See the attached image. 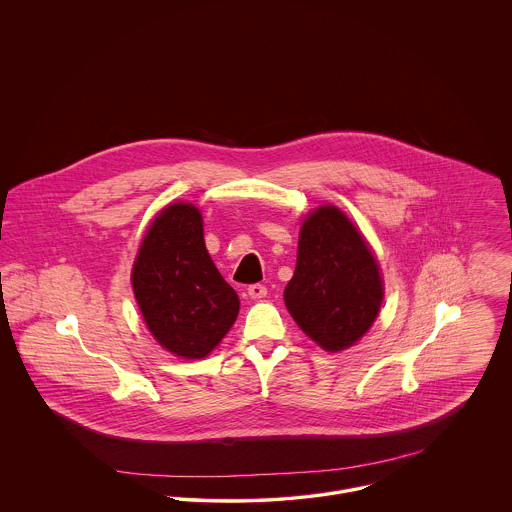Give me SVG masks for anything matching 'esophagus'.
<instances>
[{"mask_svg": "<svg viewBox=\"0 0 512 512\" xmlns=\"http://www.w3.org/2000/svg\"><path fill=\"white\" fill-rule=\"evenodd\" d=\"M268 295V290H266V286H262V284H252L250 288H248V297L250 299H264Z\"/></svg>", "mask_w": 512, "mask_h": 512, "instance_id": "obj_1", "label": "esophagus"}]
</instances>
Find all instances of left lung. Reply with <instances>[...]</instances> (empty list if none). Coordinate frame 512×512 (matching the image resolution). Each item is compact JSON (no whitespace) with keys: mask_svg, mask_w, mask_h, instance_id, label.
<instances>
[{"mask_svg":"<svg viewBox=\"0 0 512 512\" xmlns=\"http://www.w3.org/2000/svg\"><path fill=\"white\" fill-rule=\"evenodd\" d=\"M382 299L380 264L361 228L331 203L309 211L284 290L297 327L323 351L339 353L365 337Z\"/></svg>","mask_w":512,"mask_h":512,"instance_id":"8db88e82","label":"left lung"}]
</instances>
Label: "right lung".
Listing matches in <instances>:
<instances>
[{
    "label": "right lung",
    "mask_w": 512,
    "mask_h": 512,
    "mask_svg": "<svg viewBox=\"0 0 512 512\" xmlns=\"http://www.w3.org/2000/svg\"><path fill=\"white\" fill-rule=\"evenodd\" d=\"M130 280L147 331L179 359L209 357L240 311L205 246L203 215L187 201L165 205L149 222Z\"/></svg>",
    "instance_id": "obj_1"
}]
</instances>
